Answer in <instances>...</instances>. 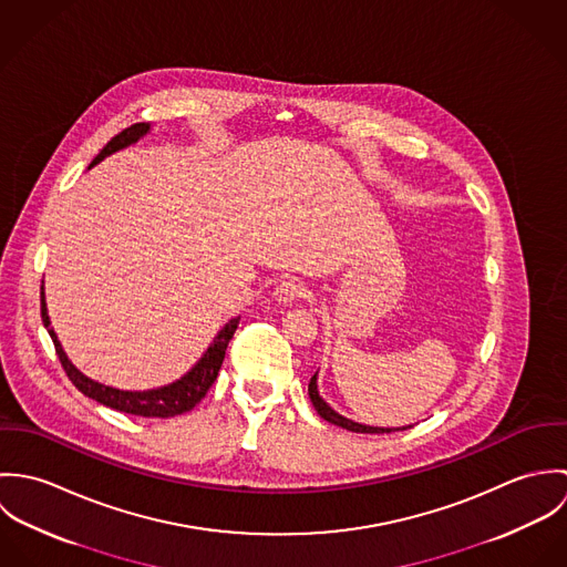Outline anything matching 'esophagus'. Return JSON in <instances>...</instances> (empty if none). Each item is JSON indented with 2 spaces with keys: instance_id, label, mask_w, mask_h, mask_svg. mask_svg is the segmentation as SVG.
Instances as JSON below:
<instances>
[{
  "instance_id": "34e87169",
  "label": "esophagus",
  "mask_w": 567,
  "mask_h": 567,
  "mask_svg": "<svg viewBox=\"0 0 567 567\" xmlns=\"http://www.w3.org/2000/svg\"><path fill=\"white\" fill-rule=\"evenodd\" d=\"M306 295H308V286L297 277H288L275 288V299L279 303H292V301L303 299Z\"/></svg>"
}]
</instances>
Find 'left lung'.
<instances>
[{"instance_id":"1","label":"left lung","mask_w":567,"mask_h":567,"mask_svg":"<svg viewBox=\"0 0 567 567\" xmlns=\"http://www.w3.org/2000/svg\"><path fill=\"white\" fill-rule=\"evenodd\" d=\"M308 393H310V400H312V405L317 408V412L323 416L324 421H329V423H333V425H340V427L351 430V432H362V434H384V432H393V430H386V427H371V425L353 423V421L340 416L338 412H333V410L319 398V391H317V375H312L310 386H308Z\"/></svg>"}]
</instances>
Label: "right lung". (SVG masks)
I'll return each mask as SVG.
<instances>
[{"mask_svg": "<svg viewBox=\"0 0 567 567\" xmlns=\"http://www.w3.org/2000/svg\"><path fill=\"white\" fill-rule=\"evenodd\" d=\"M148 124L146 122H140V124H133L128 128H124L120 135H115L102 151L100 155L91 162L89 167H93L95 163L102 162L104 157L113 155L115 151L120 148H126L131 146L133 142H137L142 135L148 133ZM41 319L43 324L48 327L50 336H52V342H54V349H56V355L68 373V378L72 380V384L81 391L82 395L100 402V404L109 405L113 410H120V412H128V414H137V416H159V419H167V416H176V414H183L187 410H192L194 405L198 404L207 391L212 389V384L216 382L218 378V371L223 367V360H225V351H227V344L229 340L234 338L236 329L240 319H234L229 323L225 324L220 329V333L216 336V340L212 342V347L205 351V355L198 360V364L185 375L181 378L178 382L169 384V386H163V389H155V391H144V393H133V391H117V389H111V386H104V384H97L93 380H89L86 375H82L81 371L68 360L54 329L50 327V317H48V308H45V299H43V290H41Z\"/></svg>", "mask_w": 567, "mask_h": 567, "instance_id": "add662e5", "label": "right lung"}]
</instances>
